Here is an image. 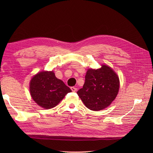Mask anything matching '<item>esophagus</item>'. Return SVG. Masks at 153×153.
I'll return each instance as SVG.
<instances>
[{
  "mask_svg": "<svg viewBox=\"0 0 153 153\" xmlns=\"http://www.w3.org/2000/svg\"><path fill=\"white\" fill-rule=\"evenodd\" d=\"M71 91H72L73 92H76V91H77V88H76V87H71Z\"/></svg>",
  "mask_w": 153,
  "mask_h": 153,
  "instance_id": "34e87169",
  "label": "esophagus"
}]
</instances>
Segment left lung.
I'll list each match as a JSON object with an SVG mask.
<instances>
[{"label": "left lung", "mask_w": 153, "mask_h": 153, "mask_svg": "<svg viewBox=\"0 0 153 153\" xmlns=\"http://www.w3.org/2000/svg\"><path fill=\"white\" fill-rule=\"evenodd\" d=\"M83 88L77 94L87 108L103 110L116 98L120 87L119 78L114 69L101 64L98 69H88Z\"/></svg>", "instance_id": "8db88e82"}]
</instances>
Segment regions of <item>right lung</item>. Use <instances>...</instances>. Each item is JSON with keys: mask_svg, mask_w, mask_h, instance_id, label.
Returning a JSON list of instances; mask_svg holds the SVG:
<instances>
[{"mask_svg": "<svg viewBox=\"0 0 153 153\" xmlns=\"http://www.w3.org/2000/svg\"><path fill=\"white\" fill-rule=\"evenodd\" d=\"M29 91L34 102L45 109L55 107L71 92L70 88L55 76L53 71L36 73L30 80Z\"/></svg>", "mask_w": 153, "mask_h": 153, "instance_id": "right-lung-1", "label": "right lung"}]
</instances>
